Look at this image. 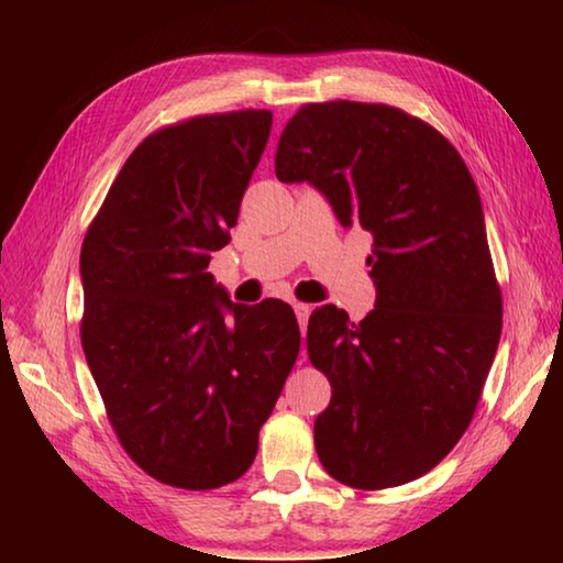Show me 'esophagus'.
Segmentation results:
<instances>
[{"label":"esophagus","instance_id":"34e87169","mask_svg":"<svg viewBox=\"0 0 563 563\" xmlns=\"http://www.w3.org/2000/svg\"><path fill=\"white\" fill-rule=\"evenodd\" d=\"M292 310H295V318H298V322H300V330L308 328V318H310V312H312L310 305H305V302H295V305H292Z\"/></svg>","mask_w":563,"mask_h":563}]
</instances>
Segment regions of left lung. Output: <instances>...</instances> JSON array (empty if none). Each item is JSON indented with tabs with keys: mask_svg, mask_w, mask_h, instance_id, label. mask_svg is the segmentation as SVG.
<instances>
[{
	"mask_svg": "<svg viewBox=\"0 0 563 563\" xmlns=\"http://www.w3.org/2000/svg\"><path fill=\"white\" fill-rule=\"evenodd\" d=\"M275 176L308 180L342 225L373 233L377 300L360 322L322 305L308 357L332 387L316 419L325 472L387 489L434 470L470 427L501 335L479 190L430 123L387 103H305Z\"/></svg>",
	"mask_w": 563,
	"mask_h": 563,
	"instance_id": "obj_1",
	"label": "left lung"
}]
</instances>
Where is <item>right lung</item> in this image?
I'll use <instances>...</instances> for the list:
<instances>
[{
	"label": "right lung",
	"mask_w": 563,
	"mask_h": 563,
	"mask_svg": "<svg viewBox=\"0 0 563 563\" xmlns=\"http://www.w3.org/2000/svg\"><path fill=\"white\" fill-rule=\"evenodd\" d=\"M271 126L243 109L154 131L84 235V355L121 446L168 487L247 472L300 352L288 302L238 305L208 273Z\"/></svg>",
	"instance_id": "1"
}]
</instances>
